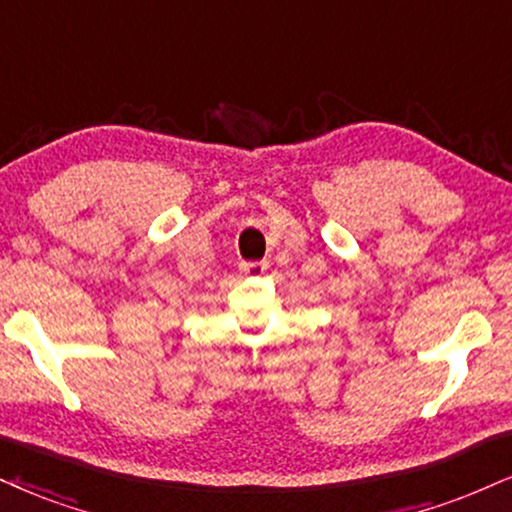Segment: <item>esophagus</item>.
<instances>
[{"label":"esophagus","instance_id":"1","mask_svg":"<svg viewBox=\"0 0 512 512\" xmlns=\"http://www.w3.org/2000/svg\"><path fill=\"white\" fill-rule=\"evenodd\" d=\"M244 275H263L268 270V263L266 261H246L239 266Z\"/></svg>","mask_w":512,"mask_h":512}]
</instances>
